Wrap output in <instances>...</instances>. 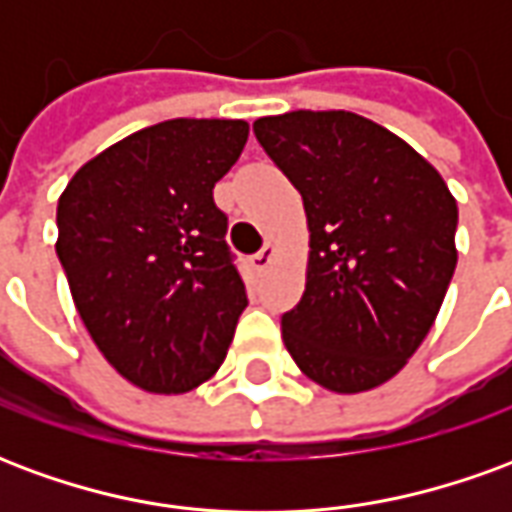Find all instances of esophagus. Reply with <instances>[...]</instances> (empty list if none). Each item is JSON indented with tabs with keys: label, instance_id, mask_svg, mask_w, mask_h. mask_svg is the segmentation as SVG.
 Masks as SVG:
<instances>
[{
	"label": "esophagus",
	"instance_id": "34e87169",
	"mask_svg": "<svg viewBox=\"0 0 512 512\" xmlns=\"http://www.w3.org/2000/svg\"><path fill=\"white\" fill-rule=\"evenodd\" d=\"M274 255H277V246L268 241V244L263 246V249H260V252H257L255 257H252V263H255L257 271H266V268L271 266V260H274Z\"/></svg>",
	"mask_w": 512,
	"mask_h": 512
}]
</instances>
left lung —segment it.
<instances>
[{"label": "left lung", "instance_id": "obj_1", "mask_svg": "<svg viewBox=\"0 0 512 512\" xmlns=\"http://www.w3.org/2000/svg\"><path fill=\"white\" fill-rule=\"evenodd\" d=\"M255 136L299 189L307 285L282 340L307 378L356 395L395 378L441 310L458 263V202L433 164L354 112H285Z\"/></svg>", "mask_w": 512, "mask_h": 512}]
</instances>
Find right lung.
I'll list each match as a JSON object with an SVG mask.
<instances>
[{
	"mask_svg": "<svg viewBox=\"0 0 512 512\" xmlns=\"http://www.w3.org/2000/svg\"><path fill=\"white\" fill-rule=\"evenodd\" d=\"M244 120L175 117L90 158L57 202V257L87 332L120 376L180 395L222 367L246 307L213 186Z\"/></svg>",
	"mask_w": 512,
	"mask_h": 512,
	"instance_id": "obj_1",
	"label": "right lung"
}]
</instances>
